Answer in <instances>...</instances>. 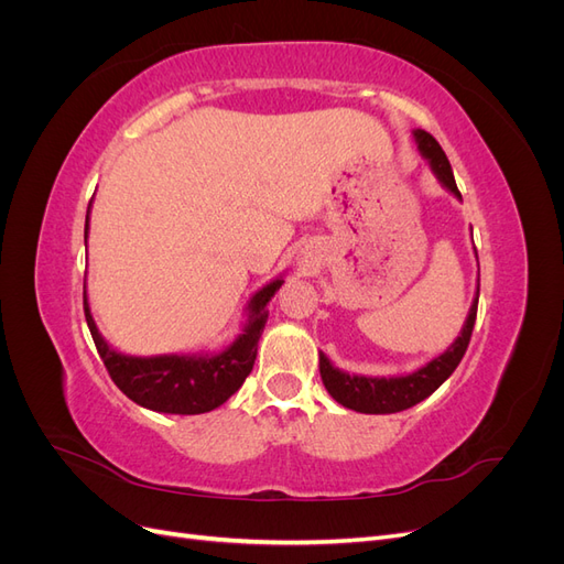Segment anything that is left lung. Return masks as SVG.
Segmentation results:
<instances>
[{
  "label": "left lung",
  "mask_w": 564,
  "mask_h": 564,
  "mask_svg": "<svg viewBox=\"0 0 564 564\" xmlns=\"http://www.w3.org/2000/svg\"><path fill=\"white\" fill-rule=\"evenodd\" d=\"M412 133H414V141H416L421 158L429 160L431 172L435 174L440 185L447 187L454 197L460 199V193L456 187L454 172H452L445 150L440 148V143L429 131L414 129ZM477 299H480V284H477V292L470 303L464 329H460L454 344L442 355L433 357L431 362H425L423 367H419L412 373H404V377H388L386 379V377H360V373H348L344 369L334 367L329 362V357L319 352V377H322L324 388H327V392L338 404H344V406L352 409V412H362V414H395V412H404V409L423 402L452 377L454 369L460 362V357L466 355V348L470 344V334L475 327Z\"/></svg>",
  "instance_id": "obj_1"
}]
</instances>
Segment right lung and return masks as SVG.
<instances>
[{"label": "right lung", "instance_id": "add662e5", "mask_svg": "<svg viewBox=\"0 0 564 564\" xmlns=\"http://www.w3.org/2000/svg\"><path fill=\"white\" fill-rule=\"evenodd\" d=\"M91 212V204H89ZM89 212L84 226V247L89 237ZM284 284L282 275L263 284L247 303V322L230 346L216 352H169V355H124L115 350L98 332L84 280V315L96 350L110 379L129 400L160 414H204L224 404L242 388L253 369L259 338L268 322V303Z\"/></svg>", "mask_w": 564, "mask_h": 564}]
</instances>
